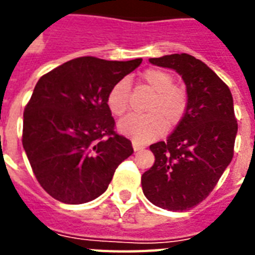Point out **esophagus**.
I'll use <instances>...</instances> for the list:
<instances>
[{
	"instance_id": "1",
	"label": "esophagus",
	"mask_w": 255,
	"mask_h": 255,
	"mask_svg": "<svg viewBox=\"0 0 255 255\" xmlns=\"http://www.w3.org/2000/svg\"><path fill=\"white\" fill-rule=\"evenodd\" d=\"M132 147H133V151L135 152H137V151H141V149H143V145H140V144H137V143H135V141H133V143H132Z\"/></svg>"
}]
</instances>
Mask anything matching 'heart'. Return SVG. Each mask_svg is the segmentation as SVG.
I'll list each match as a JSON object with an SVG mask.
<instances>
[{
  "label": "heart",
  "instance_id": "b5f03b06",
  "mask_svg": "<svg viewBox=\"0 0 255 255\" xmlns=\"http://www.w3.org/2000/svg\"><path fill=\"white\" fill-rule=\"evenodd\" d=\"M141 81L153 91L147 104V114H131L118 124L120 133L136 143H148L168 128L176 127L188 110V94L182 86L174 85L173 77L160 69H148L141 73ZM129 82L120 79L110 88L107 106L115 116H122L128 110Z\"/></svg>",
  "mask_w": 255,
  "mask_h": 255
}]
</instances>
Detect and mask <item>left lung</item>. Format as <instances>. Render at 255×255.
Returning <instances> with one entry per match:
<instances>
[{"mask_svg":"<svg viewBox=\"0 0 255 255\" xmlns=\"http://www.w3.org/2000/svg\"><path fill=\"white\" fill-rule=\"evenodd\" d=\"M180 74L188 110L167 141L152 144L155 164L141 176L144 196L161 209L184 212L205 200L233 159L238 124L229 87L189 54L151 58Z\"/></svg>","mask_w":255,"mask_h":255,"instance_id":"8db88e82","label":"left lung"}]
</instances>
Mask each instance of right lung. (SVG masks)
Listing matches in <instances>:
<instances>
[{
  "mask_svg": "<svg viewBox=\"0 0 255 255\" xmlns=\"http://www.w3.org/2000/svg\"><path fill=\"white\" fill-rule=\"evenodd\" d=\"M141 61L81 57L38 81L23 112L22 144L51 197L71 205L95 200L133 153L131 141L114 131L107 94Z\"/></svg>",
  "mask_w": 255,
  "mask_h": 255,
  "instance_id": "obj_1",
  "label": "right lung"
}]
</instances>
